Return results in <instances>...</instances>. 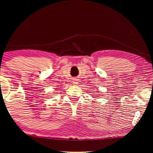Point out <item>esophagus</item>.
<instances>
[{"label": "esophagus", "mask_w": 153, "mask_h": 153, "mask_svg": "<svg viewBox=\"0 0 153 153\" xmlns=\"http://www.w3.org/2000/svg\"><path fill=\"white\" fill-rule=\"evenodd\" d=\"M76 83H77V82H76Z\"/></svg>", "instance_id": "obj_1"}]
</instances>
